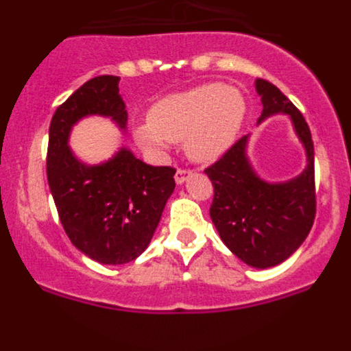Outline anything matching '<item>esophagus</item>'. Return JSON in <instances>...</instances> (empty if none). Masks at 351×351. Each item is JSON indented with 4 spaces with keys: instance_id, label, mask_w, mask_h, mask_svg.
Listing matches in <instances>:
<instances>
[{
    "instance_id": "obj_1",
    "label": "esophagus",
    "mask_w": 351,
    "mask_h": 351,
    "mask_svg": "<svg viewBox=\"0 0 351 351\" xmlns=\"http://www.w3.org/2000/svg\"><path fill=\"white\" fill-rule=\"evenodd\" d=\"M191 176V170H186V169H179L178 172H176V182H178V184H184L186 181H188V178H190Z\"/></svg>"
}]
</instances>
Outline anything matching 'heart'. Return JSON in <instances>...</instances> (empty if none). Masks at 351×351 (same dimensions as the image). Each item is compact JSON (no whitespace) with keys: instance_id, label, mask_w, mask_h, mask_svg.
<instances>
[{"instance_id":"b5f03b06","label":"heart","mask_w":351,"mask_h":351,"mask_svg":"<svg viewBox=\"0 0 351 351\" xmlns=\"http://www.w3.org/2000/svg\"><path fill=\"white\" fill-rule=\"evenodd\" d=\"M243 95L225 84H204L161 98L151 107L147 121L133 128L144 151L163 154L170 142L184 141L191 160L209 163L228 151L243 126Z\"/></svg>"}]
</instances>
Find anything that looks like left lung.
<instances>
[{"label":"left lung","mask_w":351,"mask_h":351,"mask_svg":"<svg viewBox=\"0 0 351 351\" xmlns=\"http://www.w3.org/2000/svg\"><path fill=\"white\" fill-rule=\"evenodd\" d=\"M255 89L262 101L256 125L278 114L287 116L306 153V167L288 181H265L247 156L246 135L206 173L214 186L210 219L225 246L250 267L269 269L299 250L315 221V149L295 105L267 80L256 79Z\"/></svg>","instance_id":"1"}]
</instances>
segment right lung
Returning <instances> with one entry per match:
<instances>
[{"instance_id": "obj_1", "label": "right lung", "mask_w": 351, "mask_h": 351, "mask_svg": "<svg viewBox=\"0 0 351 351\" xmlns=\"http://www.w3.org/2000/svg\"><path fill=\"white\" fill-rule=\"evenodd\" d=\"M117 84L116 75L88 80L58 107L49 126L47 181L61 225L80 253L104 265H123L144 253L176 188V170L147 165L126 145L95 165L71 151V130L86 117H110L126 133L128 112Z\"/></svg>"}]
</instances>
